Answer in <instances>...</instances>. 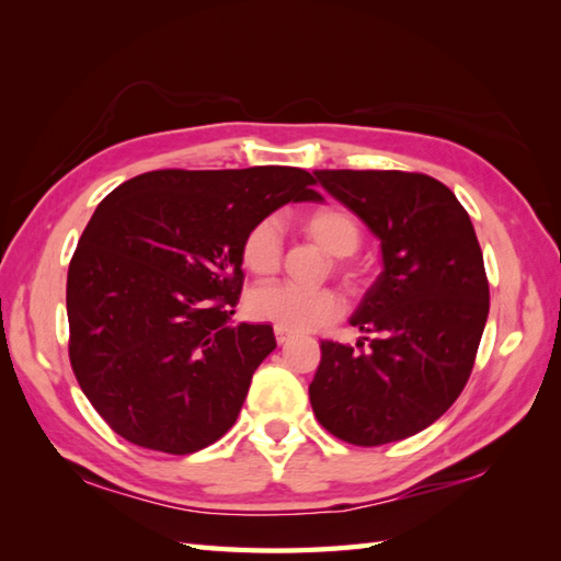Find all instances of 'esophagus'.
<instances>
[{"instance_id": "1", "label": "esophagus", "mask_w": 561, "mask_h": 561, "mask_svg": "<svg viewBox=\"0 0 561 561\" xmlns=\"http://www.w3.org/2000/svg\"><path fill=\"white\" fill-rule=\"evenodd\" d=\"M274 337H277L279 344H284V342L291 340V332L284 330V328H274Z\"/></svg>"}]
</instances>
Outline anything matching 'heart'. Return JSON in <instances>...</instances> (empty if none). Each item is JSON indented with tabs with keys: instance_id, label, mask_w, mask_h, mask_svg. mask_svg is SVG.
Masks as SVG:
<instances>
[{
	"instance_id": "obj_1",
	"label": "heart",
	"mask_w": 561,
	"mask_h": 561,
	"mask_svg": "<svg viewBox=\"0 0 561 561\" xmlns=\"http://www.w3.org/2000/svg\"><path fill=\"white\" fill-rule=\"evenodd\" d=\"M304 233L325 248L330 255L350 257L362 245L364 229L354 211L344 207H320L301 219ZM241 260L255 277L277 274L284 260L282 224L274 214L250 224L241 243ZM342 277L356 279V270L340 262ZM248 311L257 320L289 332H311L323 328L342 313V299L335 289H304L294 284H265L248 294Z\"/></svg>"
}]
</instances>
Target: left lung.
<instances>
[{
	"mask_svg": "<svg viewBox=\"0 0 561 561\" xmlns=\"http://www.w3.org/2000/svg\"><path fill=\"white\" fill-rule=\"evenodd\" d=\"M316 178L380 238L383 272L350 320L366 344L320 342L308 396L332 436L383 446L434 424L468 383L490 313L482 250L468 211L432 175Z\"/></svg>",
	"mask_w": 561,
	"mask_h": 561,
	"instance_id": "1",
	"label": "left lung"
}]
</instances>
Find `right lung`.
Wrapping results in <instances>:
<instances>
[{
    "label": "right lung",
    "mask_w": 561,
    "mask_h": 561,
    "mask_svg": "<svg viewBox=\"0 0 561 561\" xmlns=\"http://www.w3.org/2000/svg\"><path fill=\"white\" fill-rule=\"evenodd\" d=\"M294 165L165 169L115 187L67 272L69 362L83 396L129 444L187 456L233 426L272 325H231L250 224L320 202Z\"/></svg>",
    "instance_id": "1"
}]
</instances>
